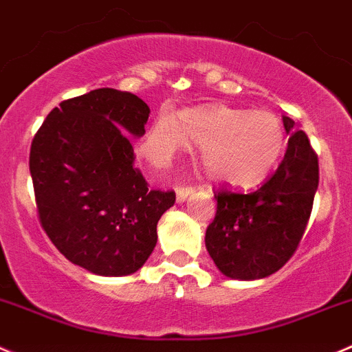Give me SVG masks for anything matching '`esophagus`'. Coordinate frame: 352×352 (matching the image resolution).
Segmentation results:
<instances>
[{
  "mask_svg": "<svg viewBox=\"0 0 352 352\" xmlns=\"http://www.w3.org/2000/svg\"><path fill=\"white\" fill-rule=\"evenodd\" d=\"M192 192L193 186H178V188H176V199H178V202H183Z\"/></svg>",
  "mask_w": 352,
  "mask_h": 352,
  "instance_id": "34e87169",
  "label": "esophagus"
}]
</instances>
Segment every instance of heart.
<instances>
[{"label": "heart", "instance_id": "obj_1", "mask_svg": "<svg viewBox=\"0 0 352 352\" xmlns=\"http://www.w3.org/2000/svg\"><path fill=\"white\" fill-rule=\"evenodd\" d=\"M188 138L202 145L204 166L212 178L239 186L263 182L285 148V131L273 113L209 107L186 110L179 119L160 112L146 133L143 153L162 164Z\"/></svg>", "mask_w": 352, "mask_h": 352}]
</instances>
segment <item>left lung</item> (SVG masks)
Segmentation results:
<instances>
[{
	"instance_id": "8db88e82",
	"label": "left lung",
	"mask_w": 352,
	"mask_h": 352,
	"mask_svg": "<svg viewBox=\"0 0 352 352\" xmlns=\"http://www.w3.org/2000/svg\"><path fill=\"white\" fill-rule=\"evenodd\" d=\"M278 169L256 190L221 185L214 192L217 210L206 230L209 256L233 280H257L278 271L299 247L313 210L320 179L318 155L307 135L294 129Z\"/></svg>"
}]
</instances>
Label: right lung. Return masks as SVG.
Instances as JSON below:
<instances>
[{
	"label": "right lung",
	"instance_id": "1",
	"mask_svg": "<svg viewBox=\"0 0 352 352\" xmlns=\"http://www.w3.org/2000/svg\"><path fill=\"white\" fill-rule=\"evenodd\" d=\"M150 109L129 91L100 88L63 100L34 135L29 155L41 228L70 261L102 276L131 274L157 243L176 200L135 167L129 136L145 135Z\"/></svg>",
	"mask_w": 352,
	"mask_h": 352
}]
</instances>
